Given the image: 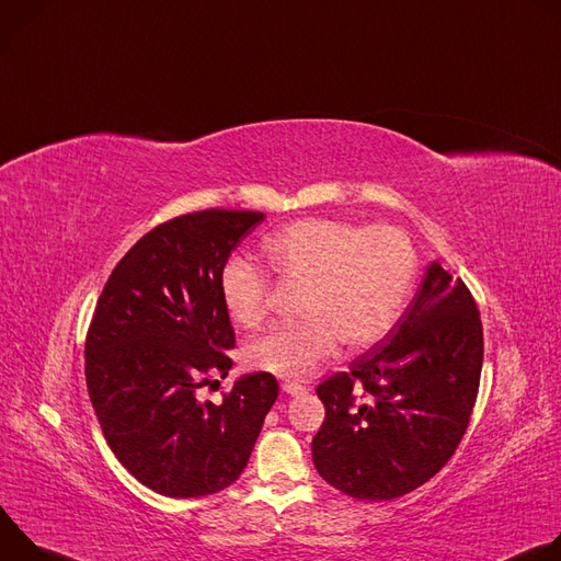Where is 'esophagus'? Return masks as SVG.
Masks as SVG:
<instances>
[{
  "instance_id": "1",
  "label": "esophagus",
  "mask_w": 561,
  "mask_h": 561,
  "mask_svg": "<svg viewBox=\"0 0 561 561\" xmlns=\"http://www.w3.org/2000/svg\"><path fill=\"white\" fill-rule=\"evenodd\" d=\"M282 390H284L286 394H290V397H299V394H304V392H306V388H304V386H299V383H295V381H286V383H282Z\"/></svg>"
}]
</instances>
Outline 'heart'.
I'll use <instances>...</instances> for the list:
<instances>
[{"instance_id": "heart-1", "label": "heart", "mask_w": 561, "mask_h": 561, "mask_svg": "<svg viewBox=\"0 0 561 561\" xmlns=\"http://www.w3.org/2000/svg\"><path fill=\"white\" fill-rule=\"evenodd\" d=\"M264 260L279 282L301 286L293 327L271 329L249 344V362L282 379H304L337 344L364 346L381 337L402 310L417 268L411 239L392 226L359 228L308 217L268 234ZM266 277L230 262L221 297L237 324L255 327L266 308Z\"/></svg>"}]
</instances>
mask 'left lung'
<instances>
[{"mask_svg":"<svg viewBox=\"0 0 561 561\" xmlns=\"http://www.w3.org/2000/svg\"><path fill=\"white\" fill-rule=\"evenodd\" d=\"M484 362L479 310L459 277L431 262L397 324L317 386L327 420L312 461L337 491L368 502L426 484L459 446Z\"/></svg>","mask_w":561,"mask_h":561,"instance_id":"1","label":"left lung"}]
</instances>
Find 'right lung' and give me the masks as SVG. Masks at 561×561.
<instances>
[{
    "label": "right lung",
    "mask_w": 561,
    "mask_h": 561,
    "mask_svg": "<svg viewBox=\"0 0 561 561\" xmlns=\"http://www.w3.org/2000/svg\"><path fill=\"white\" fill-rule=\"evenodd\" d=\"M260 221L264 213L210 208L157 226L98 299L84 353L98 422L119 463L164 497L230 486L277 399L271 373L237 377L219 404L199 397L232 366L221 273Z\"/></svg>",
    "instance_id": "obj_1"
}]
</instances>
